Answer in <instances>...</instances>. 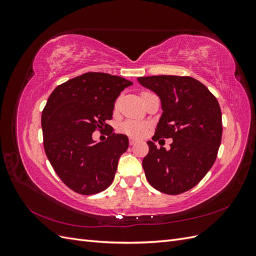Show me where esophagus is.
I'll list each match as a JSON object with an SVG mask.
<instances>
[{
    "instance_id": "esophagus-1",
    "label": "esophagus",
    "mask_w": 256,
    "mask_h": 256,
    "mask_svg": "<svg viewBox=\"0 0 256 256\" xmlns=\"http://www.w3.org/2000/svg\"><path fill=\"white\" fill-rule=\"evenodd\" d=\"M136 143V140H134V138H129V144L130 145H134Z\"/></svg>"
}]
</instances>
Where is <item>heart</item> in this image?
I'll return each mask as SVG.
<instances>
[{
    "label": "heart",
    "mask_w": 256,
    "mask_h": 256,
    "mask_svg": "<svg viewBox=\"0 0 256 256\" xmlns=\"http://www.w3.org/2000/svg\"><path fill=\"white\" fill-rule=\"evenodd\" d=\"M146 124L138 120H127L122 124L120 130L124 134H129L131 136H140L146 130Z\"/></svg>",
    "instance_id": "b5f03b06"
}]
</instances>
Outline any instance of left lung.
<instances>
[{"instance_id": "1", "label": "left lung", "mask_w": 256, "mask_h": 256, "mask_svg": "<svg viewBox=\"0 0 256 256\" xmlns=\"http://www.w3.org/2000/svg\"><path fill=\"white\" fill-rule=\"evenodd\" d=\"M138 82L161 100L164 112L152 140L173 138L168 150L147 142L150 152L142 162L145 176L158 191L180 194L202 180L214 164L222 138L219 102L191 76H141Z\"/></svg>"}]
</instances>
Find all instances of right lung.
I'll return each instance as SVG.
<instances>
[{"mask_svg": "<svg viewBox=\"0 0 256 256\" xmlns=\"http://www.w3.org/2000/svg\"><path fill=\"white\" fill-rule=\"evenodd\" d=\"M131 81L104 72H86L58 85L42 114L46 154L68 188L96 194L112 184L118 159L128 148L125 134H111L96 143L92 134L108 127L114 102Z\"/></svg>", "mask_w": 256, "mask_h": 256, "instance_id": "obj_1", "label": "right lung"}]
</instances>
